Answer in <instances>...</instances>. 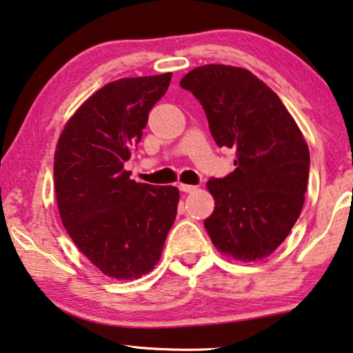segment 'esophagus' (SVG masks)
<instances>
[{
	"label": "esophagus",
	"instance_id": "34e87169",
	"mask_svg": "<svg viewBox=\"0 0 353 353\" xmlns=\"http://www.w3.org/2000/svg\"><path fill=\"white\" fill-rule=\"evenodd\" d=\"M178 188H180V191L183 192H194L197 189V186H192V185H183V183H180L178 185Z\"/></svg>",
	"mask_w": 353,
	"mask_h": 353
}]
</instances>
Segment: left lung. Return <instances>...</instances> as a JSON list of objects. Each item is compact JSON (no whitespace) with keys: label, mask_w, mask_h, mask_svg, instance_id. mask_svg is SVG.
<instances>
[{"label":"left lung","mask_w":353,"mask_h":353,"mask_svg":"<svg viewBox=\"0 0 353 353\" xmlns=\"http://www.w3.org/2000/svg\"><path fill=\"white\" fill-rule=\"evenodd\" d=\"M205 111L213 140L234 148L236 170L207 183L214 210L203 221L214 248L237 261L268 258L298 221L309 146L279 95L252 71L197 66L180 81Z\"/></svg>","instance_id":"1"}]
</instances>
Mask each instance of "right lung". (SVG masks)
Wrapping results in <instances>:
<instances>
[{"mask_svg":"<svg viewBox=\"0 0 353 353\" xmlns=\"http://www.w3.org/2000/svg\"><path fill=\"white\" fill-rule=\"evenodd\" d=\"M172 73L122 78L92 94L66 122L54 154L62 223L79 252L106 277L134 280L162 256L180 191L130 180L124 162Z\"/></svg>","mask_w":353,"mask_h":353,"instance_id":"add662e5","label":"right lung"}]
</instances>
